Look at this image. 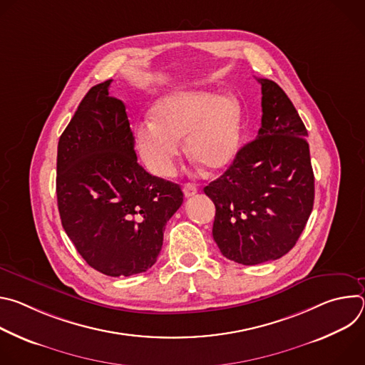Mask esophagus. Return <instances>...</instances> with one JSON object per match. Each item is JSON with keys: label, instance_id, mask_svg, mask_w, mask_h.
Returning a JSON list of instances; mask_svg holds the SVG:
<instances>
[{"label": "esophagus", "instance_id": "34e87169", "mask_svg": "<svg viewBox=\"0 0 365 365\" xmlns=\"http://www.w3.org/2000/svg\"><path fill=\"white\" fill-rule=\"evenodd\" d=\"M182 189H183V193H185L186 197H190V196H193L197 192V189H196V186L193 183H185Z\"/></svg>", "mask_w": 365, "mask_h": 365}]
</instances>
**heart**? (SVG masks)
Listing matches in <instances>:
<instances>
[{
    "label": "heart",
    "mask_w": 365,
    "mask_h": 365,
    "mask_svg": "<svg viewBox=\"0 0 365 365\" xmlns=\"http://www.w3.org/2000/svg\"><path fill=\"white\" fill-rule=\"evenodd\" d=\"M151 121L138 127L135 144L141 160L155 176L173 175L183 138L190 159L211 172L230 166L238 153L242 113L232 95L175 91L154 103Z\"/></svg>",
    "instance_id": "heart-1"
}]
</instances>
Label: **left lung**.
<instances>
[{"label": "left lung", "mask_w": 365, "mask_h": 365, "mask_svg": "<svg viewBox=\"0 0 365 365\" xmlns=\"http://www.w3.org/2000/svg\"><path fill=\"white\" fill-rule=\"evenodd\" d=\"M262 85V128L232 165L205 186L215 203L214 240L222 255L244 266L287 254L314 210L315 178L307 130L284 91Z\"/></svg>", "instance_id": "obj_1"}]
</instances>
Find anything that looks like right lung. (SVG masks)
Returning <instances> with one entry per match:
<instances>
[{
    "mask_svg": "<svg viewBox=\"0 0 365 365\" xmlns=\"http://www.w3.org/2000/svg\"><path fill=\"white\" fill-rule=\"evenodd\" d=\"M111 82L88 91L59 138L56 195L63 230L85 262L127 277L155 263L183 192L137 163L125 106L110 96Z\"/></svg>",
    "mask_w": 365,
    "mask_h": 365,
    "instance_id": "right-lung-1",
    "label": "right lung"
}]
</instances>
